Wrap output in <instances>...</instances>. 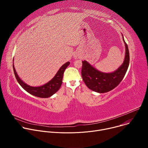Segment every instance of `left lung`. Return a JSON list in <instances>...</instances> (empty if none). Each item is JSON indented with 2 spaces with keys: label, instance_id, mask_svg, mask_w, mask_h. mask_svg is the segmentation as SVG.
<instances>
[{
  "label": "left lung",
  "instance_id": "1",
  "mask_svg": "<svg viewBox=\"0 0 148 148\" xmlns=\"http://www.w3.org/2000/svg\"><path fill=\"white\" fill-rule=\"evenodd\" d=\"M125 57L123 64L114 72L105 73L99 71L86 61H83L81 75L84 82L90 90L99 92L105 93L111 91L121 82L130 64V53L128 45L125 43Z\"/></svg>",
  "mask_w": 148,
  "mask_h": 148
}]
</instances>
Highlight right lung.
Listing matches in <instances>:
<instances>
[{
  "label": "right lung",
  "instance_id": "add662e5",
  "mask_svg": "<svg viewBox=\"0 0 148 148\" xmlns=\"http://www.w3.org/2000/svg\"><path fill=\"white\" fill-rule=\"evenodd\" d=\"M70 64V62H67L64 64H63L60 67L54 78L51 79V80L45 84V85L40 87H32L28 86L27 84L25 83L19 78L13 64V68L17 82L25 90H26L29 94L37 97L48 98L52 96L60 89L62 82L63 74H64L65 70L69 66Z\"/></svg>",
  "mask_w": 148,
  "mask_h": 148
}]
</instances>
